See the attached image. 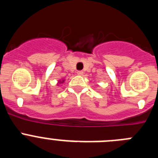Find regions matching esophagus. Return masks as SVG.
<instances>
[{
	"instance_id": "1",
	"label": "esophagus",
	"mask_w": 158,
	"mask_h": 158,
	"mask_svg": "<svg viewBox=\"0 0 158 158\" xmlns=\"http://www.w3.org/2000/svg\"><path fill=\"white\" fill-rule=\"evenodd\" d=\"M77 75H79V76H82V75L84 74V72L83 71H77Z\"/></svg>"
}]
</instances>
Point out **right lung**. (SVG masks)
Wrapping results in <instances>:
<instances>
[{
    "label": "right lung",
    "instance_id": "1",
    "mask_svg": "<svg viewBox=\"0 0 158 158\" xmlns=\"http://www.w3.org/2000/svg\"><path fill=\"white\" fill-rule=\"evenodd\" d=\"M64 81H65V80H64V79H63V80H59L58 81V84H57V85H58L59 84H63ZM58 86H59V85H58Z\"/></svg>",
    "mask_w": 158,
    "mask_h": 158
}]
</instances>
